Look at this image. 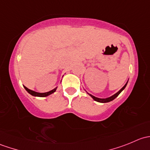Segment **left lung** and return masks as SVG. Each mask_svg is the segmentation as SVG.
<instances>
[{
  "label": "left lung",
  "mask_w": 150,
  "mask_h": 150,
  "mask_svg": "<svg viewBox=\"0 0 150 150\" xmlns=\"http://www.w3.org/2000/svg\"><path fill=\"white\" fill-rule=\"evenodd\" d=\"M128 81H127V83H126L125 84V86H123V87L121 89H120V91H117V93H115V94H113L112 96H110V97H107V98H98V97H96V96H93V95L92 94H91V93H88L87 91V93L89 95V96H91L92 98H93V99L94 101H96V102H100V103H107V102H111V101H112L113 99H115L116 97H117V96H118L119 94H120V93H121V92L122 91L124 90V89H125V88L126 87V86H127V83H128Z\"/></svg>",
  "instance_id": "left-lung-1"
}]
</instances>
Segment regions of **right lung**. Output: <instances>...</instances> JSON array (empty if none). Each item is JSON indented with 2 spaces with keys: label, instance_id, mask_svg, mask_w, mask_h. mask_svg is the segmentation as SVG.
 I'll use <instances>...</instances> for the list:
<instances>
[{
  "label": "right lung",
  "instance_id": "obj_1",
  "mask_svg": "<svg viewBox=\"0 0 150 150\" xmlns=\"http://www.w3.org/2000/svg\"><path fill=\"white\" fill-rule=\"evenodd\" d=\"M24 88H25V90L27 91L30 94H31L32 96H38V97H46V96H49L50 94H51V93H54V92L56 91V90H57V87H56L55 88H54L53 90L50 91L48 92H46V93H39V92H36V91H32L30 90V89L26 87V86H24Z\"/></svg>",
  "mask_w": 150,
  "mask_h": 150
}]
</instances>
